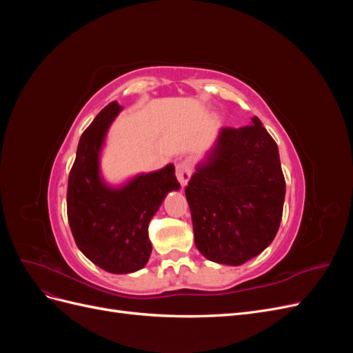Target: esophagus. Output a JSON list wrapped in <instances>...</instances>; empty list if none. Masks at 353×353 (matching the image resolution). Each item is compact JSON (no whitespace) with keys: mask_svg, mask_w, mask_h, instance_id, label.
Masks as SVG:
<instances>
[{"mask_svg":"<svg viewBox=\"0 0 353 353\" xmlns=\"http://www.w3.org/2000/svg\"><path fill=\"white\" fill-rule=\"evenodd\" d=\"M191 176V165L190 162H187V160H184V162H181L176 165V178L179 181L181 187H185L188 179Z\"/></svg>","mask_w":353,"mask_h":353,"instance_id":"34e87169","label":"esophagus"}]
</instances>
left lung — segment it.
<instances>
[{"instance_id":"left-lung-1","label":"left lung","mask_w":353,"mask_h":353,"mask_svg":"<svg viewBox=\"0 0 353 353\" xmlns=\"http://www.w3.org/2000/svg\"><path fill=\"white\" fill-rule=\"evenodd\" d=\"M284 196L279 147L258 117L223 128L185 187L197 249L234 266L258 256L279 231Z\"/></svg>"}]
</instances>
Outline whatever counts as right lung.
Returning <instances> with one entry per match:
<instances>
[{
    "label": "right lung",
    "mask_w": 353,
    "mask_h": 353,
    "mask_svg": "<svg viewBox=\"0 0 353 353\" xmlns=\"http://www.w3.org/2000/svg\"><path fill=\"white\" fill-rule=\"evenodd\" d=\"M121 110L112 101L83 131L68 184V219L74 243L91 262L112 274L134 272L148 262V223L168 191L179 190L174 165L138 175L119 188L101 179L104 137Z\"/></svg>",
    "instance_id": "obj_1"
}]
</instances>
